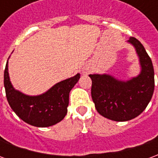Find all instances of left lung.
I'll return each instance as SVG.
<instances>
[{
    "mask_svg": "<svg viewBox=\"0 0 158 158\" xmlns=\"http://www.w3.org/2000/svg\"><path fill=\"white\" fill-rule=\"evenodd\" d=\"M129 43L134 45L139 56L141 71L127 81L109 74H89L92 80L91 97L96 111L113 121H129L139 116L150 102L154 91L152 62L143 45L135 37Z\"/></svg>",
    "mask_w": 158,
    "mask_h": 158,
    "instance_id": "1",
    "label": "left lung"
}]
</instances>
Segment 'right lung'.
<instances>
[{
    "label": "right lung",
    "mask_w": 158,
    "mask_h": 158,
    "mask_svg": "<svg viewBox=\"0 0 158 158\" xmlns=\"http://www.w3.org/2000/svg\"><path fill=\"white\" fill-rule=\"evenodd\" d=\"M8 61L4 71L6 96L17 116L35 127H49L64 118L68 113L69 92L79 81L80 74L56 84L40 96H27L13 88L8 73Z\"/></svg>",
    "instance_id": "add662e5"
}]
</instances>
